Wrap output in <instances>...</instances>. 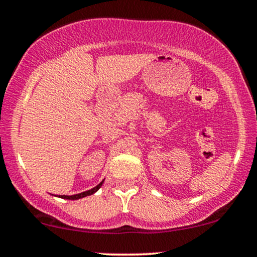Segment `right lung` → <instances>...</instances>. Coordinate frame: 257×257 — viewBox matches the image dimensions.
I'll return each instance as SVG.
<instances>
[{
    "instance_id": "add662e5",
    "label": "right lung",
    "mask_w": 257,
    "mask_h": 257,
    "mask_svg": "<svg viewBox=\"0 0 257 257\" xmlns=\"http://www.w3.org/2000/svg\"><path fill=\"white\" fill-rule=\"evenodd\" d=\"M102 184H104V180H102V181L100 182V184H99L98 186H95V187L90 188V190H88V191H84V192H81V193H78V194H72V196H65V194H64V196H59V197H60V198H64V199H71V200H76V199H79V198H83V197L90 196V194L95 193L96 191H98L99 188L101 187Z\"/></svg>"
}]
</instances>
